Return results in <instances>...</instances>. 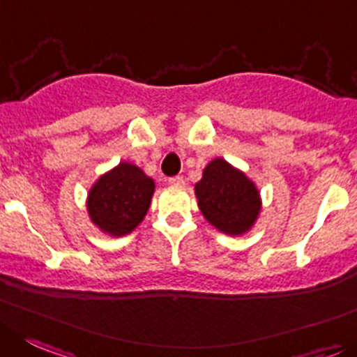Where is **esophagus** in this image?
<instances>
[{"label": "esophagus", "mask_w": 357, "mask_h": 357, "mask_svg": "<svg viewBox=\"0 0 357 357\" xmlns=\"http://www.w3.org/2000/svg\"><path fill=\"white\" fill-rule=\"evenodd\" d=\"M169 185H171V186H185V179H183V176H174V178H169Z\"/></svg>", "instance_id": "esophagus-1"}]
</instances>
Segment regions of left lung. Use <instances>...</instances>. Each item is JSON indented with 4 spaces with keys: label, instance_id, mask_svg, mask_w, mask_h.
<instances>
[{
    "label": "left lung",
    "instance_id": "8db88e82",
    "mask_svg": "<svg viewBox=\"0 0 357 357\" xmlns=\"http://www.w3.org/2000/svg\"><path fill=\"white\" fill-rule=\"evenodd\" d=\"M199 209L209 224L229 236H241L254 227L261 213V195L245 172L224 158H215L195 185Z\"/></svg>",
    "mask_w": 357,
    "mask_h": 357
}]
</instances>
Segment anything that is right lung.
I'll use <instances>...</instances> for the list:
<instances>
[{
    "mask_svg": "<svg viewBox=\"0 0 357 357\" xmlns=\"http://www.w3.org/2000/svg\"><path fill=\"white\" fill-rule=\"evenodd\" d=\"M155 181L137 165L121 162L96 179L88 194L93 224L109 236L130 234L144 220L151 204Z\"/></svg>",
    "mask_w": 357,
    "mask_h": 357,
    "instance_id": "obj_1",
    "label": "right lung"
}]
</instances>
